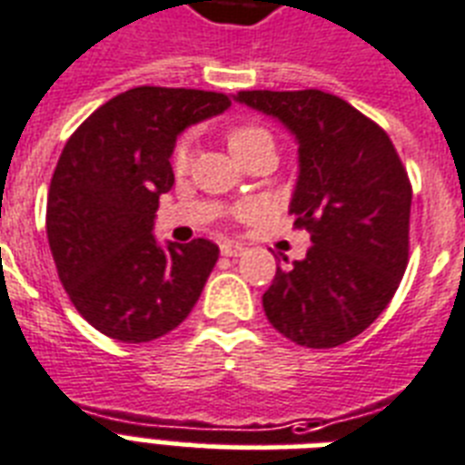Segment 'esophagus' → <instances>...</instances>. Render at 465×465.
Instances as JSON below:
<instances>
[{
    "instance_id": "obj_1",
    "label": "esophagus",
    "mask_w": 465,
    "mask_h": 465,
    "mask_svg": "<svg viewBox=\"0 0 465 465\" xmlns=\"http://www.w3.org/2000/svg\"><path fill=\"white\" fill-rule=\"evenodd\" d=\"M221 252H223V257H240V254H242L244 252V244H240V242H223L221 244Z\"/></svg>"
}]
</instances>
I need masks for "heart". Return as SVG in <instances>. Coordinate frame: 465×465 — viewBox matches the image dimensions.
<instances>
[{"mask_svg": "<svg viewBox=\"0 0 465 465\" xmlns=\"http://www.w3.org/2000/svg\"><path fill=\"white\" fill-rule=\"evenodd\" d=\"M225 138H228L230 150L235 153L237 160H242L244 154L250 153L252 147H257L259 143L273 140L272 133L259 124H235L232 128H228ZM189 164H192V143H189V138H182L174 145V153H172V167H174L176 174H183L189 169Z\"/></svg>", "mask_w": 465, "mask_h": 465, "instance_id": "b5f03b06", "label": "heart"}]
</instances>
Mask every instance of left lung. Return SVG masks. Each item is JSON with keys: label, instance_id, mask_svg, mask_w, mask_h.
Returning <instances> with one entry per match:
<instances>
[{"label": "left lung", "instance_id": "obj_1", "mask_svg": "<svg viewBox=\"0 0 465 465\" xmlns=\"http://www.w3.org/2000/svg\"><path fill=\"white\" fill-rule=\"evenodd\" d=\"M235 99L296 135L301 172L289 211L312 242L305 259L276 266L262 296L266 318L301 347H340L379 318L401 286L410 254L408 172L388 133L340 96L259 89Z\"/></svg>", "mask_w": 465, "mask_h": 465}]
</instances>
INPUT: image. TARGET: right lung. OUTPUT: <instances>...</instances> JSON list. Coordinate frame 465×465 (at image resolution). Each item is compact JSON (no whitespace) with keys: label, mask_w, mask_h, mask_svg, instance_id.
Wrapping results in <instances>:
<instances>
[{"label":"right lung","mask_w":465,"mask_h":465,"mask_svg":"<svg viewBox=\"0 0 465 465\" xmlns=\"http://www.w3.org/2000/svg\"><path fill=\"white\" fill-rule=\"evenodd\" d=\"M230 99L203 89L135 86L72 133L50 179L48 242L77 312L111 340L153 341L186 320L218 262V244L162 250L160 193L174 183L176 135Z\"/></svg>","instance_id":"add662e5"}]
</instances>
